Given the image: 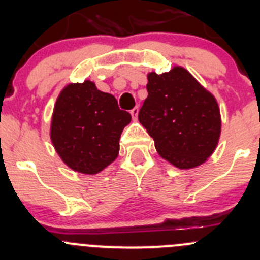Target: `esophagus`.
<instances>
[{"label": "esophagus", "mask_w": 260, "mask_h": 260, "mask_svg": "<svg viewBox=\"0 0 260 260\" xmlns=\"http://www.w3.org/2000/svg\"><path fill=\"white\" fill-rule=\"evenodd\" d=\"M131 115H132L133 120H137V117H138V107H135V108L131 111Z\"/></svg>", "instance_id": "1"}]
</instances>
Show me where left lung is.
Returning <instances> with one entry per match:
<instances>
[{
	"instance_id": "1",
	"label": "left lung",
	"mask_w": 260,
	"mask_h": 260,
	"mask_svg": "<svg viewBox=\"0 0 260 260\" xmlns=\"http://www.w3.org/2000/svg\"><path fill=\"white\" fill-rule=\"evenodd\" d=\"M147 91L138 119L159 156L182 170L205 162L221 131L214 95L181 67L164 74L149 73Z\"/></svg>"
}]
</instances>
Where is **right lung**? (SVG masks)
Segmentation results:
<instances>
[{"label":"right lung","mask_w":260,"mask_h":260,"mask_svg":"<svg viewBox=\"0 0 260 260\" xmlns=\"http://www.w3.org/2000/svg\"><path fill=\"white\" fill-rule=\"evenodd\" d=\"M131 114L95 84H69L57 96L50 137L62 161L81 174H98L117 158Z\"/></svg>","instance_id":"obj_1"}]
</instances>
